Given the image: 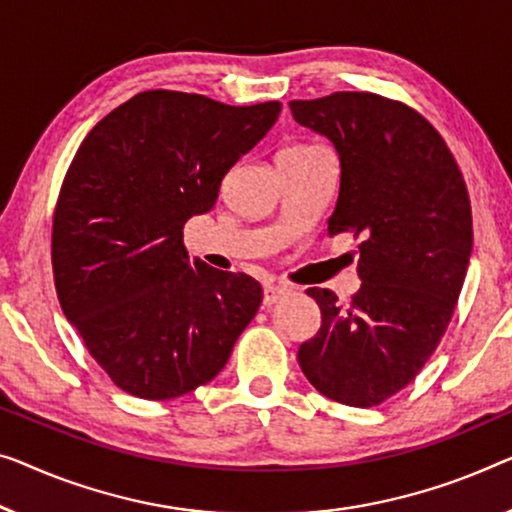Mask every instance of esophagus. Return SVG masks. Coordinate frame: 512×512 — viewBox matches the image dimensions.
Wrapping results in <instances>:
<instances>
[{"mask_svg":"<svg viewBox=\"0 0 512 512\" xmlns=\"http://www.w3.org/2000/svg\"><path fill=\"white\" fill-rule=\"evenodd\" d=\"M289 289L287 287H278V285H266L264 287V305H276L282 299H287Z\"/></svg>","mask_w":512,"mask_h":512,"instance_id":"1","label":"esophagus"}]
</instances>
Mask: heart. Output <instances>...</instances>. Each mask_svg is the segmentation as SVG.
I'll list each match as a JSON object with an SVG mask.
<instances>
[{
  "label": "heart",
  "instance_id": "heart-1",
  "mask_svg": "<svg viewBox=\"0 0 512 512\" xmlns=\"http://www.w3.org/2000/svg\"><path fill=\"white\" fill-rule=\"evenodd\" d=\"M315 149V144H292V147H285L280 154H305V151Z\"/></svg>",
  "mask_w": 512,
  "mask_h": 512
}]
</instances>
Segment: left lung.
<instances>
[{
  "mask_svg": "<svg viewBox=\"0 0 512 512\" xmlns=\"http://www.w3.org/2000/svg\"><path fill=\"white\" fill-rule=\"evenodd\" d=\"M289 110L338 151L329 234L361 236L363 280L349 303L308 289L322 326L299 365L329 400L377 407L416 379L451 324L474 243L467 183L437 128L393 98L335 91Z\"/></svg>",
  "mask_w": 512,
  "mask_h": 512,
  "instance_id": "obj_1",
  "label": "left lung"
}]
</instances>
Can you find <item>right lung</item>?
Instances as JSON below:
<instances>
[{"label":"right lung","mask_w":512,"mask_h":512,"mask_svg":"<svg viewBox=\"0 0 512 512\" xmlns=\"http://www.w3.org/2000/svg\"><path fill=\"white\" fill-rule=\"evenodd\" d=\"M280 108L149 89L82 140L52 216V271L66 319L121 391H195L255 317L259 282L190 266L183 225L216 204L220 181Z\"/></svg>","instance_id":"1"}]
</instances>
